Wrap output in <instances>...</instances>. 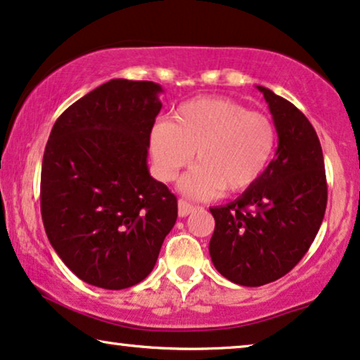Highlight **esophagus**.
Listing matches in <instances>:
<instances>
[{
    "mask_svg": "<svg viewBox=\"0 0 360 360\" xmlns=\"http://www.w3.org/2000/svg\"><path fill=\"white\" fill-rule=\"evenodd\" d=\"M195 212V207L191 203L186 202V200H179V214L181 218L188 217L190 213Z\"/></svg>",
    "mask_w": 360,
    "mask_h": 360,
    "instance_id": "34e87169",
    "label": "esophagus"
}]
</instances>
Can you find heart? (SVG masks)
<instances>
[{
    "label": "heart",
    "mask_w": 360,
    "mask_h": 360,
    "mask_svg": "<svg viewBox=\"0 0 360 360\" xmlns=\"http://www.w3.org/2000/svg\"><path fill=\"white\" fill-rule=\"evenodd\" d=\"M278 146L276 125L228 97H198L179 105L169 120H157L148 134L153 175L172 181L198 162L180 181L193 198H212L225 188L238 193L259 181Z\"/></svg>",
    "instance_id": "heart-1"
}]
</instances>
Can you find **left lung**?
Here are the masks:
<instances>
[{"instance_id":"1","label":"left lung","mask_w":360,"mask_h":360,"mask_svg":"<svg viewBox=\"0 0 360 360\" xmlns=\"http://www.w3.org/2000/svg\"><path fill=\"white\" fill-rule=\"evenodd\" d=\"M278 130L276 157L235 202L210 208V256L218 273L241 286H263L300 263L328 205L324 157L309 120L291 102L258 86Z\"/></svg>"}]
</instances>
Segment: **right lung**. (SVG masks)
<instances>
[{
    "label": "right lung",
    "instance_id": "obj_1",
    "mask_svg": "<svg viewBox=\"0 0 360 360\" xmlns=\"http://www.w3.org/2000/svg\"><path fill=\"white\" fill-rule=\"evenodd\" d=\"M162 87L112 79L69 105L51 130L41 214L51 245L92 286L143 281L176 221V197L147 169Z\"/></svg>",
    "mask_w": 360,
    "mask_h": 360
}]
</instances>
